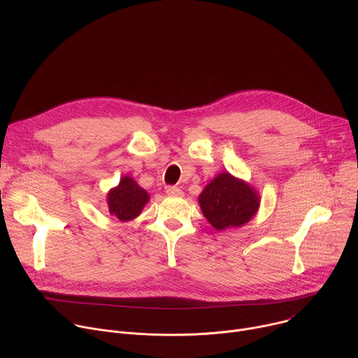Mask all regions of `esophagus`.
<instances>
[{"label":"esophagus","instance_id":"1","mask_svg":"<svg viewBox=\"0 0 358 358\" xmlns=\"http://www.w3.org/2000/svg\"><path fill=\"white\" fill-rule=\"evenodd\" d=\"M166 192H167L170 196H181V195H182V189H180L178 187H173V185L167 187V188H166Z\"/></svg>","mask_w":358,"mask_h":358}]
</instances>
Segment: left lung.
I'll return each mask as SVG.
<instances>
[{"instance_id": "left-lung-1", "label": "left lung", "mask_w": 358, "mask_h": 358, "mask_svg": "<svg viewBox=\"0 0 358 358\" xmlns=\"http://www.w3.org/2000/svg\"><path fill=\"white\" fill-rule=\"evenodd\" d=\"M198 203L211 227L225 231L242 227L257 215L261 196L249 182L224 171L203 187Z\"/></svg>"}]
</instances>
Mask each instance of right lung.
<instances>
[{"instance_id": "add662e5", "label": "right lung", "mask_w": 358, "mask_h": 358, "mask_svg": "<svg viewBox=\"0 0 358 358\" xmlns=\"http://www.w3.org/2000/svg\"><path fill=\"white\" fill-rule=\"evenodd\" d=\"M148 201V192L130 176H123L119 184L110 188L106 195L110 215L120 222H129L137 218Z\"/></svg>"}]
</instances>
